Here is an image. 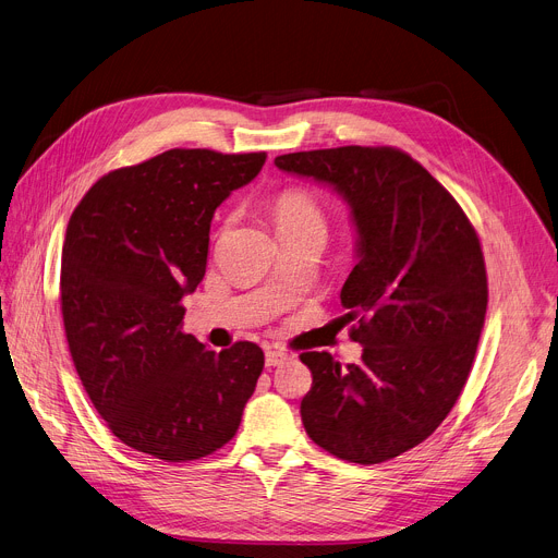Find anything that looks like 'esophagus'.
I'll use <instances>...</instances> for the list:
<instances>
[{
  "label": "esophagus",
  "instance_id": "esophagus-1",
  "mask_svg": "<svg viewBox=\"0 0 558 558\" xmlns=\"http://www.w3.org/2000/svg\"><path fill=\"white\" fill-rule=\"evenodd\" d=\"M284 361H289V354L282 350H267V365H282Z\"/></svg>",
  "mask_w": 558,
  "mask_h": 558
}]
</instances>
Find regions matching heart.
Returning a JSON list of instances; mask_svg holds the SVG:
<instances>
[{
  "label": "heart",
  "mask_w": 558,
  "mask_h": 558,
  "mask_svg": "<svg viewBox=\"0 0 558 558\" xmlns=\"http://www.w3.org/2000/svg\"><path fill=\"white\" fill-rule=\"evenodd\" d=\"M274 225L280 238L295 233L325 235L327 219L320 204L301 189H287L274 197Z\"/></svg>",
  "instance_id": "heart-1"
}]
</instances>
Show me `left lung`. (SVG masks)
Instances as JSON below:
<instances>
[{
	"label": "left lung",
	"mask_w": 558,
	"mask_h": 558,
	"mask_svg": "<svg viewBox=\"0 0 558 558\" xmlns=\"http://www.w3.org/2000/svg\"><path fill=\"white\" fill-rule=\"evenodd\" d=\"M280 170L331 185L350 206L356 265L341 289L359 363L303 352L307 435L327 453L379 464L447 420L487 314L480 240L451 193L397 147H329L276 157Z\"/></svg>",
	"instance_id": "1"
}]
</instances>
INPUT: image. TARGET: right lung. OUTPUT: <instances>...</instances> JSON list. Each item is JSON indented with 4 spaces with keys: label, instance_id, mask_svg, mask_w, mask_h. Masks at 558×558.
Returning <instances> with one entry per match:
<instances>
[{
    "label": "right lung",
    "instance_id": "right-lung-1",
    "mask_svg": "<svg viewBox=\"0 0 558 558\" xmlns=\"http://www.w3.org/2000/svg\"><path fill=\"white\" fill-rule=\"evenodd\" d=\"M265 161L174 147L98 179L69 219V352L98 415L141 453L191 462L238 433L265 354L248 341L208 350L181 331V301L206 274L215 208Z\"/></svg>",
    "mask_w": 558,
    "mask_h": 558
}]
</instances>
